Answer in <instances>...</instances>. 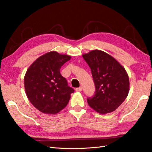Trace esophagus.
<instances>
[{"mask_svg":"<svg viewBox=\"0 0 152 152\" xmlns=\"http://www.w3.org/2000/svg\"><path fill=\"white\" fill-rule=\"evenodd\" d=\"M82 87L80 86V87H79V88H76V91L80 92V91H82Z\"/></svg>","mask_w":152,"mask_h":152,"instance_id":"34e87169","label":"esophagus"}]
</instances>
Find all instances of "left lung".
Segmentation results:
<instances>
[{
    "label": "left lung",
    "instance_id": "1",
    "mask_svg": "<svg viewBox=\"0 0 152 152\" xmlns=\"http://www.w3.org/2000/svg\"><path fill=\"white\" fill-rule=\"evenodd\" d=\"M91 69L96 93L87 99L90 107L100 114L113 112L127 98L129 78L124 67L107 53L94 50L82 54Z\"/></svg>",
    "mask_w": 152,
    "mask_h": 152
}]
</instances>
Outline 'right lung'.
Wrapping results in <instances>:
<instances>
[{
    "label": "right lung",
    "instance_id": "right-lung-1",
    "mask_svg": "<svg viewBox=\"0 0 152 152\" xmlns=\"http://www.w3.org/2000/svg\"><path fill=\"white\" fill-rule=\"evenodd\" d=\"M71 56L51 51L41 56L27 69L25 93L33 106L45 114H56L70 101L74 89L68 86L60 68Z\"/></svg>",
    "mask_w": 152,
    "mask_h": 152
}]
</instances>
